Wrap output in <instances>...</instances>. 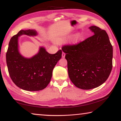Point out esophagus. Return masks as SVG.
<instances>
[{
	"label": "esophagus",
	"instance_id": "1",
	"mask_svg": "<svg viewBox=\"0 0 121 121\" xmlns=\"http://www.w3.org/2000/svg\"><path fill=\"white\" fill-rule=\"evenodd\" d=\"M65 53H64V52H62V58H64L65 57Z\"/></svg>",
	"mask_w": 121,
	"mask_h": 121
}]
</instances>
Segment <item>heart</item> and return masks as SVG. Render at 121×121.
Returning <instances> with one entry per match:
<instances>
[{
	"mask_svg": "<svg viewBox=\"0 0 121 121\" xmlns=\"http://www.w3.org/2000/svg\"><path fill=\"white\" fill-rule=\"evenodd\" d=\"M70 34H66L65 35L63 36H61L60 37H57L56 40L58 43H63V42L68 39L69 37H70ZM83 38V35L80 32H78L73 35L70 40V44L72 45H76L80 43L81 41L82 40Z\"/></svg>",
	"mask_w": 121,
	"mask_h": 121,
	"instance_id": "obj_1",
	"label": "heart"
}]
</instances>
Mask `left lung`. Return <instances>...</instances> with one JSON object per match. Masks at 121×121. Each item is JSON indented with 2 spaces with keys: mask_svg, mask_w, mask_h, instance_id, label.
<instances>
[{
  "mask_svg": "<svg viewBox=\"0 0 121 121\" xmlns=\"http://www.w3.org/2000/svg\"><path fill=\"white\" fill-rule=\"evenodd\" d=\"M94 35L76 45L62 50L68 62V75L76 86L83 90L97 87L107 80L112 67V46L105 30L89 27Z\"/></svg>",
  "mask_w": 121,
  "mask_h": 121,
  "instance_id": "1",
  "label": "left lung"
}]
</instances>
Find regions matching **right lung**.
I'll return each mask as SVG.
<instances>
[{
  "instance_id": "right-lung-1",
  "label": "right lung",
  "mask_w": 121,
  "mask_h": 121,
  "mask_svg": "<svg viewBox=\"0 0 121 121\" xmlns=\"http://www.w3.org/2000/svg\"><path fill=\"white\" fill-rule=\"evenodd\" d=\"M23 35L35 36L37 32L35 30H21L11 38L6 53L9 76L20 89L28 91L43 90L50 82L53 69L62 56V51L52 54L40 47L37 54L25 58L19 52L18 44L19 37Z\"/></svg>"
}]
</instances>
